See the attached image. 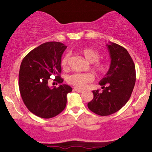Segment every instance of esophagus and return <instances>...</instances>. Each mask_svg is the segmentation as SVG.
I'll return each mask as SVG.
<instances>
[{
    "instance_id": "1",
    "label": "esophagus",
    "mask_w": 152,
    "mask_h": 152,
    "mask_svg": "<svg viewBox=\"0 0 152 152\" xmlns=\"http://www.w3.org/2000/svg\"><path fill=\"white\" fill-rule=\"evenodd\" d=\"M74 90L78 92V93H81V92L83 91L82 90V89H80V88H74Z\"/></svg>"
}]
</instances>
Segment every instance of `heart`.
I'll list each match as a JSON object with an SVG mask.
<instances>
[{
	"label": "heart",
	"mask_w": 152,
	"mask_h": 152,
	"mask_svg": "<svg viewBox=\"0 0 152 152\" xmlns=\"http://www.w3.org/2000/svg\"><path fill=\"white\" fill-rule=\"evenodd\" d=\"M79 53L84 56L88 62L91 63V68L98 74H102L108 69V64L106 61L101 60L100 53L92 48H83L79 50ZM71 54L66 53L61 60V65L64 69L68 67ZM94 76L91 73H75L68 77V83L76 88H84L88 83L93 81Z\"/></svg>",
	"instance_id": "heart-1"
}]
</instances>
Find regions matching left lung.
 I'll return each instance as SVG.
<instances>
[{
  "label": "left lung",
  "mask_w": 152,
  "mask_h": 152,
  "mask_svg": "<svg viewBox=\"0 0 152 152\" xmlns=\"http://www.w3.org/2000/svg\"><path fill=\"white\" fill-rule=\"evenodd\" d=\"M107 47L111 61L99 82L103 90L93 91V100L88 103L92 112L103 116L114 114L126 104L136 82L135 65L126 48L111 42Z\"/></svg>",
  "instance_id": "left-lung-1"
}]
</instances>
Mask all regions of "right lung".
<instances>
[{
	"instance_id": "obj_1",
	"label": "right lung",
	"mask_w": 152,
	"mask_h": 152,
	"mask_svg": "<svg viewBox=\"0 0 152 152\" xmlns=\"http://www.w3.org/2000/svg\"><path fill=\"white\" fill-rule=\"evenodd\" d=\"M67 48L61 42H46L29 52L23 59L18 76L20 94L24 104L31 113L43 118H50L65 109L66 96L72 91L68 85L50 88L48 81L62 83L61 78L62 54Z\"/></svg>"
}]
</instances>
